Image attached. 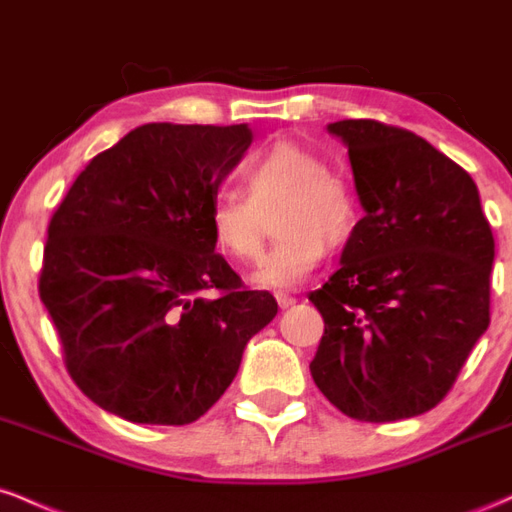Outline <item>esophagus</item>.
<instances>
[{"label":"esophagus","mask_w":512,"mask_h":512,"mask_svg":"<svg viewBox=\"0 0 512 512\" xmlns=\"http://www.w3.org/2000/svg\"><path fill=\"white\" fill-rule=\"evenodd\" d=\"M276 303H279L281 310H286V308H291V305H296L298 298L289 296V293H276Z\"/></svg>","instance_id":"1"}]
</instances>
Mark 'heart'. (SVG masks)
Returning <instances> with one entry per match:
<instances>
[{
	"label": "heart",
	"mask_w": 512,
	"mask_h": 512,
	"mask_svg": "<svg viewBox=\"0 0 512 512\" xmlns=\"http://www.w3.org/2000/svg\"><path fill=\"white\" fill-rule=\"evenodd\" d=\"M243 178L250 195L221 190L211 199L209 226L223 255L252 262L264 240L262 209L281 197L274 214V231L281 236L255 269V284L269 289L303 284L325 257L324 240L339 245L354 233L358 221L354 192L334 178L325 158L301 144L281 139L267 146L245 163Z\"/></svg>",
	"instance_id": "b5f03b06"
}]
</instances>
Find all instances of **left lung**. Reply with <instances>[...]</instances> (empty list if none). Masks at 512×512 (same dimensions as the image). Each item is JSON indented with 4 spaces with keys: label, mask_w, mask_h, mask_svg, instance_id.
<instances>
[{
    "label": "left lung",
    "mask_w": 512,
    "mask_h": 512,
    "mask_svg": "<svg viewBox=\"0 0 512 512\" xmlns=\"http://www.w3.org/2000/svg\"><path fill=\"white\" fill-rule=\"evenodd\" d=\"M327 132L349 149L366 214L308 296L325 320L310 373L351 419H411L448 395L489 327L491 226L467 170L409 129L339 120Z\"/></svg>",
    "instance_id": "1"
}]
</instances>
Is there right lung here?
Instances as JSON below:
<instances>
[{"label":"right lung","mask_w":512,"mask_h":512,"mask_svg":"<svg viewBox=\"0 0 512 512\" xmlns=\"http://www.w3.org/2000/svg\"><path fill=\"white\" fill-rule=\"evenodd\" d=\"M250 144L248 125H142L91 158L52 214L40 301L72 380L110 414L192 424L274 320L272 293L245 289L209 226Z\"/></svg>","instance_id":"right-lung-1"}]
</instances>
